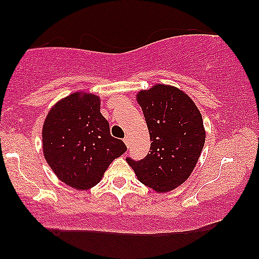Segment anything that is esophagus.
Here are the masks:
<instances>
[{
    "instance_id": "1",
    "label": "esophagus",
    "mask_w": 259,
    "mask_h": 259,
    "mask_svg": "<svg viewBox=\"0 0 259 259\" xmlns=\"http://www.w3.org/2000/svg\"><path fill=\"white\" fill-rule=\"evenodd\" d=\"M123 143L126 144L127 147H128V145H130V137L128 136H126L125 138H123Z\"/></svg>"
}]
</instances>
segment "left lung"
Listing matches in <instances>:
<instances>
[{"label":"left lung","instance_id":"1","mask_svg":"<svg viewBox=\"0 0 259 259\" xmlns=\"http://www.w3.org/2000/svg\"><path fill=\"white\" fill-rule=\"evenodd\" d=\"M150 132V153L145 158H127L138 180L158 193L186 182L203 149L202 115L182 90L156 84L137 94Z\"/></svg>","mask_w":259,"mask_h":259}]
</instances>
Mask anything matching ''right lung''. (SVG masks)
Masks as SVG:
<instances>
[{
  "instance_id": "obj_1",
  "label": "right lung",
  "mask_w": 259,
  "mask_h": 259,
  "mask_svg": "<svg viewBox=\"0 0 259 259\" xmlns=\"http://www.w3.org/2000/svg\"><path fill=\"white\" fill-rule=\"evenodd\" d=\"M100 106L99 96L73 93L52 107L42 126L46 162L62 182L78 190L96 186L127 150L122 140L110 136Z\"/></svg>"
}]
</instances>
